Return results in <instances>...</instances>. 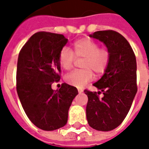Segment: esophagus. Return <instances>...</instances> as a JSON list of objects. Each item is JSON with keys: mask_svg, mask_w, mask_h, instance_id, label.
<instances>
[{"mask_svg": "<svg viewBox=\"0 0 149 149\" xmlns=\"http://www.w3.org/2000/svg\"><path fill=\"white\" fill-rule=\"evenodd\" d=\"M78 92H79V93H81L84 92V91H83L82 89H78Z\"/></svg>", "mask_w": 149, "mask_h": 149, "instance_id": "1", "label": "esophagus"}]
</instances>
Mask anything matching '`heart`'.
Wrapping results in <instances>:
<instances>
[{
  "label": "heart",
  "mask_w": 149,
  "mask_h": 149,
  "mask_svg": "<svg viewBox=\"0 0 149 149\" xmlns=\"http://www.w3.org/2000/svg\"><path fill=\"white\" fill-rule=\"evenodd\" d=\"M72 52L63 47L58 54V63L63 69L71 70L77 58H83L82 67L85 70H75L65 76V82L77 87H83L93 79V70L97 74L106 71L111 59V52L107 47H99V44L91 38H82L75 42Z\"/></svg>",
  "instance_id": "1"
}]
</instances>
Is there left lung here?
Returning a JSON list of instances; mask_svg holds the SVG:
<instances>
[{
    "mask_svg": "<svg viewBox=\"0 0 149 149\" xmlns=\"http://www.w3.org/2000/svg\"><path fill=\"white\" fill-rule=\"evenodd\" d=\"M90 37L104 42L111 59L103 77L93 84L100 91H84L88 97L86 119L93 129L108 132L125 120L137 93L136 58L129 42L117 31H95Z\"/></svg>",
    "mask_w": 149,
    "mask_h": 149,
    "instance_id": "8db88e82",
    "label": "left lung"
}]
</instances>
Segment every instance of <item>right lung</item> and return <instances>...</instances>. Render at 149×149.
Segmentation results:
<instances>
[{"instance_id":"add662e5","label":"right lung","mask_w":149,"mask_h":149,"mask_svg":"<svg viewBox=\"0 0 149 149\" xmlns=\"http://www.w3.org/2000/svg\"><path fill=\"white\" fill-rule=\"evenodd\" d=\"M68 39L60 34L40 31L22 47L17 65V92L29 120L44 131L66 125L68 111L78 94L75 86L63 84L56 91L52 84L60 79L58 54Z\"/></svg>"}]
</instances>
